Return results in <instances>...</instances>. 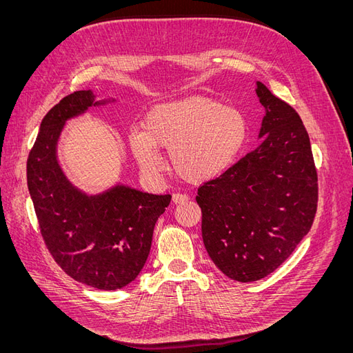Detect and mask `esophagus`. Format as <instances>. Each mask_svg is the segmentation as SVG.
Segmentation results:
<instances>
[{"instance_id":"esophagus-1","label":"esophagus","mask_w":353,"mask_h":353,"mask_svg":"<svg viewBox=\"0 0 353 353\" xmlns=\"http://www.w3.org/2000/svg\"><path fill=\"white\" fill-rule=\"evenodd\" d=\"M172 201L175 203V205H184V203H187V201H188V197H187L185 194H179V193H176V194H174V196H172Z\"/></svg>"}]
</instances>
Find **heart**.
<instances>
[{
  "instance_id": "heart-1",
  "label": "heart",
  "mask_w": 353,
  "mask_h": 353,
  "mask_svg": "<svg viewBox=\"0 0 353 353\" xmlns=\"http://www.w3.org/2000/svg\"><path fill=\"white\" fill-rule=\"evenodd\" d=\"M248 122L240 110L206 95H191L157 104L145 114L144 128L128 131V144L138 165L157 174L169 150L174 172L187 183H208L236 162L248 140Z\"/></svg>"
}]
</instances>
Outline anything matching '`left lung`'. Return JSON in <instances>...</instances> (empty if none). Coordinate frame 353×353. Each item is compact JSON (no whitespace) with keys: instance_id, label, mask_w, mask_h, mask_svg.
Instances as JSON below:
<instances>
[{"instance_id":"1","label":"left lung","mask_w":353,"mask_h":353,"mask_svg":"<svg viewBox=\"0 0 353 353\" xmlns=\"http://www.w3.org/2000/svg\"><path fill=\"white\" fill-rule=\"evenodd\" d=\"M258 83L263 141L221 176L200 185L201 237L228 279L250 283L274 272L312 227L318 175L301 116Z\"/></svg>"}]
</instances>
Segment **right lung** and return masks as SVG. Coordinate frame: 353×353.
<instances>
[{
  "label": "right lung",
  "instance_id": "obj_1",
  "mask_svg": "<svg viewBox=\"0 0 353 353\" xmlns=\"http://www.w3.org/2000/svg\"><path fill=\"white\" fill-rule=\"evenodd\" d=\"M92 91H74L41 122L28 157V188L42 239L60 268L73 280L100 290H117L141 272L156 221L170 194L156 196L114 185L88 196L73 187L57 160V141L70 117L88 110Z\"/></svg>",
  "mask_w": 353,
  "mask_h": 353
}]
</instances>
